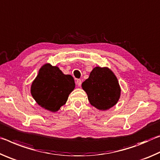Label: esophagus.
<instances>
[{
  "instance_id": "obj_1",
  "label": "esophagus",
  "mask_w": 160,
  "mask_h": 160,
  "mask_svg": "<svg viewBox=\"0 0 160 160\" xmlns=\"http://www.w3.org/2000/svg\"><path fill=\"white\" fill-rule=\"evenodd\" d=\"M77 84L78 86H81V85H82V80L77 79Z\"/></svg>"
}]
</instances>
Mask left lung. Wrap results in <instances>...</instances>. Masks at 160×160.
Instances as JSON below:
<instances>
[{
    "instance_id": "obj_1",
    "label": "left lung",
    "mask_w": 160,
    "mask_h": 160,
    "mask_svg": "<svg viewBox=\"0 0 160 160\" xmlns=\"http://www.w3.org/2000/svg\"><path fill=\"white\" fill-rule=\"evenodd\" d=\"M82 86L90 103L101 111L114 106L120 98L121 90L118 81L108 67L94 68Z\"/></svg>"
}]
</instances>
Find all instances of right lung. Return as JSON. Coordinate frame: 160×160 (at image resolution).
<instances>
[{"instance_id": "right-lung-1", "label": "right lung", "mask_w": 160, "mask_h": 160, "mask_svg": "<svg viewBox=\"0 0 160 160\" xmlns=\"http://www.w3.org/2000/svg\"><path fill=\"white\" fill-rule=\"evenodd\" d=\"M74 79L59 67L45 64L39 70L31 86V94L39 106L51 112L59 111L74 89Z\"/></svg>"}]
</instances>
